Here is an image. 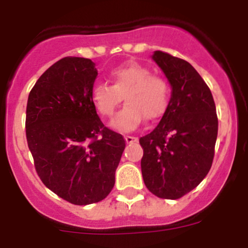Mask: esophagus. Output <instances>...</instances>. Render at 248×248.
<instances>
[{"mask_svg":"<svg viewBox=\"0 0 248 248\" xmlns=\"http://www.w3.org/2000/svg\"><path fill=\"white\" fill-rule=\"evenodd\" d=\"M124 140H126L127 144H133V142H136L138 138H136V137H132V136H126L124 137Z\"/></svg>","mask_w":248,"mask_h":248,"instance_id":"34e87169","label":"esophagus"}]
</instances>
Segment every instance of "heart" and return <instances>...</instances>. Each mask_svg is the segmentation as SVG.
I'll list each match as a JSON object with an SVG mask.
<instances>
[{
  "label": "heart",
  "mask_w": 248,
  "mask_h": 248,
  "mask_svg": "<svg viewBox=\"0 0 248 248\" xmlns=\"http://www.w3.org/2000/svg\"><path fill=\"white\" fill-rule=\"evenodd\" d=\"M110 85L98 82L91 90V102L101 116L110 117L122 101H126L111 126L119 131H132L145 119L154 121L166 112L170 99L169 85L162 77L138 63L120 66L110 72Z\"/></svg>",
  "instance_id": "obj_1"
}]
</instances>
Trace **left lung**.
<instances>
[{
    "mask_svg": "<svg viewBox=\"0 0 248 248\" xmlns=\"http://www.w3.org/2000/svg\"><path fill=\"white\" fill-rule=\"evenodd\" d=\"M152 59L168 78L171 97L156 128L139 139L142 179L158 198L179 199L196 188L212 166L216 106L192 64L163 51H155Z\"/></svg>",
    "mask_w": 248,
    "mask_h": 248,
    "instance_id": "8db88e82",
    "label": "left lung"
}]
</instances>
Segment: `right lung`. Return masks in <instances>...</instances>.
<instances>
[{"label":"right lung","mask_w":248,"mask_h":248,"mask_svg":"<svg viewBox=\"0 0 248 248\" xmlns=\"http://www.w3.org/2000/svg\"><path fill=\"white\" fill-rule=\"evenodd\" d=\"M97 74L90 59L64 57L42 74L27 99L26 139L37 174L50 191L74 205L108 196L126 146L92 104Z\"/></svg>","instance_id":"right-lung-1"}]
</instances>
